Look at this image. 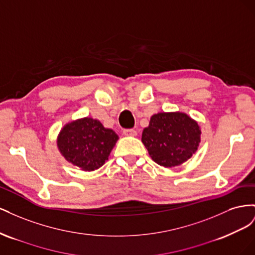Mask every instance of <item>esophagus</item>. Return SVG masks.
Wrapping results in <instances>:
<instances>
[{
	"label": "esophagus",
	"instance_id": "esophagus-1",
	"mask_svg": "<svg viewBox=\"0 0 255 255\" xmlns=\"http://www.w3.org/2000/svg\"><path fill=\"white\" fill-rule=\"evenodd\" d=\"M123 134H125L126 136H136L137 132L133 128H126V129H123Z\"/></svg>",
	"mask_w": 255,
	"mask_h": 255
}]
</instances>
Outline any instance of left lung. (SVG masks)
Returning a JSON list of instances; mask_svg holds the SVG:
<instances>
[{
	"mask_svg": "<svg viewBox=\"0 0 255 255\" xmlns=\"http://www.w3.org/2000/svg\"><path fill=\"white\" fill-rule=\"evenodd\" d=\"M201 129L184 113L153 115L142 132L141 141L156 164L170 168L192 156L200 142Z\"/></svg>",
	"mask_w": 255,
	"mask_h": 255,
	"instance_id": "8db88e82",
	"label": "left lung"
}]
</instances>
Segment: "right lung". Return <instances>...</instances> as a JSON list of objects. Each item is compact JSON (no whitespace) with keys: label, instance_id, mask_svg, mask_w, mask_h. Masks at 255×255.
I'll list each match as a JSON object with an SVG mask.
<instances>
[{"label":"right lung","instance_id":"add662e5","mask_svg":"<svg viewBox=\"0 0 255 255\" xmlns=\"http://www.w3.org/2000/svg\"><path fill=\"white\" fill-rule=\"evenodd\" d=\"M118 140L113 129L99 120L83 118L66 125L57 138L58 149L69 163L85 171L103 166Z\"/></svg>","mask_w":255,"mask_h":255}]
</instances>
